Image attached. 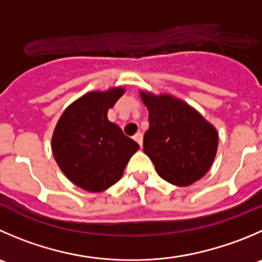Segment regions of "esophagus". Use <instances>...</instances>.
I'll use <instances>...</instances> for the list:
<instances>
[{
    "label": "esophagus",
    "instance_id": "obj_1",
    "mask_svg": "<svg viewBox=\"0 0 262 262\" xmlns=\"http://www.w3.org/2000/svg\"><path fill=\"white\" fill-rule=\"evenodd\" d=\"M133 138H134V141H136L137 143H138L139 146L142 147V142H143V136H142L141 132H138V133H136V136H134Z\"/></svg>",
    "mask_w": 262,
    "mask_h": 262
}]
</instances>
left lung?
<instances>
[{
  "label": "left lung",
  "mask_w": 262,
  "mask_h": 262,
  "mask_svg": "<svg viewBox=\"0 0 262 262\" xmlns=\"http://www.w3.org/2000/svg\"><path fill=\"white\" fill-rule=\"evenodd\" d=\"M149 128L143 152L166 182L187 187L201 179L214 162L217 132L199 111L170 95L141 92Z\"/></svg>",
  "instance_id": "obj_1"
}]
</instances>
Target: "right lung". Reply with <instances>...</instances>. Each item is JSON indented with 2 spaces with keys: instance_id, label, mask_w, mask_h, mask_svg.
<instances>
[{
  "instance_id": "add662e5",
  "label": "right lung",
  "mask_w": 262,
  "mask_h": 262,
  "mask_svg": "<svg viewBox=\"0 0 262 262\" xmlns=\"http://www.w3.org/2000/svg\"><path fill=\"white\" fill-rule=\"evenodd\" d=\"M121 87L90 92L69 105L52 136V152L61 171L88 192H102L123 177L137 142L107 119L108 108L124 95Z\"/></svg>"
}]
</instances>
